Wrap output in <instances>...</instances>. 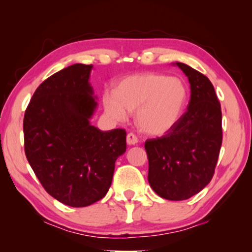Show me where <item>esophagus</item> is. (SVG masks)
Instances as JSON below:
<instances>
[{"mask_svg": "<svg viewBox=\"0 0 252 252\" xmlns=\"http://www.w3.org/2000/svg\"><path fill=\"white\" fill-rule=\"evenodd\" d=\"M126 142L127 144H135L138 142V138H136V135L134 133L130 132V133H127L126 135Z\"/></svg>", "mask_w": 252, "mask_h": 252, "instance_id": "34e87169", "label": "esophagus"}]
</instances>
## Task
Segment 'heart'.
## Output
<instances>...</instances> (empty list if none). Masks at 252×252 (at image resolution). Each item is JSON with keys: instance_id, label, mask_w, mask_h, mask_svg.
I'll use <instances>...</instances> for the list:
<instances>
[{"instance_id": "heart-1", "label": "heart", "mask_w": 252, "mask_h": 252, "mask_svg": "<svg viewBox=\"0 0 252 252\" xmlns=\"http://www.w3.org/2000/svg\"><path fill=\"white\" fill-rule=\"evenodd\" d=\"M187 99L181 80L163 74L139 73L118 82L113 93L103 95V106L114 121H125L134 112L136 126L143 133L160 135L176 125Z\"/></svg>"}]
</instances>
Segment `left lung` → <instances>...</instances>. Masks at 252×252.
I'll list each match as a JSON object with an SVG mask.
<instances>
[{"label": "left lung", "instance_id": "left-lung-1", "mask_svg": "<svg viewBox=\"0 0 252 252\" xmlns=\"http://www.w3.org/2000/svg\"><path fill=\"white\" fill-rule=\"evenodd\" d=\"M190 82L188 110L162 136L144 143L148 180L167 200H186L200 192L215 174L222 143V114L215 88L206 75L177 62Z\"/></svg>", "mask_w": 252, "mask_h": 252}]
</instances>
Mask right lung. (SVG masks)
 <instances>
[{
	"instance_id": "add662e5",
	"label": "right lung",
	"mask_w": 252,
	"mask_h": 252,
	"mask_svg": "<svg viewBox=\"0 0 252 252\" xmlns=\"http://www.w3.org/2000/svg\"><path fill=\"white\" fill-rule=\"evenodd\" d=\"M92 66L76 63L43 81L23 120L25 156L42 187L75 208L104 197L126 149L125 129L101 131L90 123L96 106Z\"/></svg>"
}]
</instances>
